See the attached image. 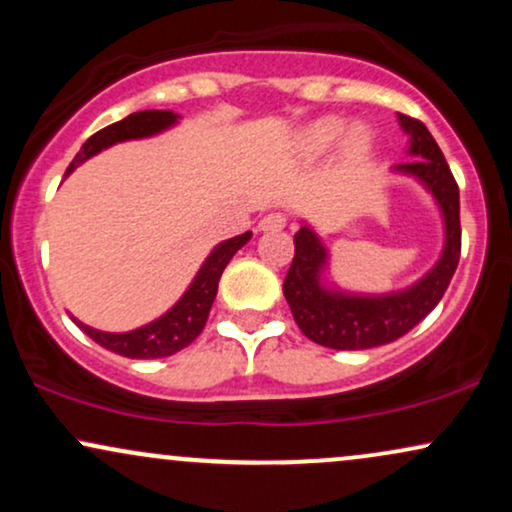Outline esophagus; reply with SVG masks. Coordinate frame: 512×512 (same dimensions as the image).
<instances>
[{"label":"esophagus","instance_id":"34e87169","mask_svg":"<svg viewBox=\"0 0 512 512\" xmlns=\"http://www.w3.org/2000/svg\"><path fill=\"white\" fill-rule=\"evenodd\" d=\"M286 226V216L279 214V211H272V214L262 216L260 231H281Z\"/></svg>","mask_w":512,"mask_h":512}]
</instances>
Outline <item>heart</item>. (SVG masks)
<instances>
[{"instance_id":"1","label":"heart","mask_w":512,"mask_h":512,"mask_svg":"<svg viewBox=\"0 0 512 512\" xmlns=\"http://www.w3.org/2000/svg\"><path fill=\"white\" fill-rule=\"evenodd\" d=\"M342 132H344L342 120H334V117H330V120H322L308 129V134H305V146H308L310 151H315V154H322V151L330 149V146L342 137ZM366 142H368V132L363 127H356L354 134H351V144H354L356 149H363Z\"/></svg>"}]
</instances>
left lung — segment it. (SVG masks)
<instances>
[{
  "label": "left lung",
  "mask_w": 512,
  "mask_h": 512,
  "mask_svg": "<svg viewBox=\"0 0 512 512\" xmlns=\"http://www.w3.org/2000/svg\"><path fill=\"white\" fill-rule=\"evenodd\" d=\"M399 125L409 134V154L416 158L399 163L395 170L419 178L436 197L445 221L443 255L436 267L407 291L385 293V296H354V293L330 291L320 284L327 250L308 226H301V231L293 236L296 255L284 279V296L296 325L315 344L358 351L404 337L436 308L460 262V190L448 161L424 122L399 115Z\"/></svg>",
  "instance_id": "1"
}]
</instances>
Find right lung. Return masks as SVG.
I'll return each instance as SVG.
<instances>
[{
	"mask_svg": "<svg viewBox=\"0 0 512 512\" xmlns=\"http://www.w3.org/2000/svg\"><path fill=\"white\" fill-rule=\"evenodd\" d=\"M175 122H178V115H175L173 110H142V113L127 115L125 120L103 127L101 132H96L91 139H86V144L81 146V151L74 156V161L69 163L64 175H69L72 170L79 168L86 158L96 156L98 151L108 149V146H113L117 142H127V139L151 137V134L163 132V129L175 125ZM250 236L252 233L248 231L243 233V236L228 238L216 245V248L211 250V255L204 260L202 269H199L195 281L190 284V289L185 291V296H182L166 315L149 322V325L139 327V330L113 334L93 330V327L76 320V317H72V320L93 339V342L101 344L103 349L115 351V354L120 356L163 358L178 354L180 349H185V346L195 342L199 332L204 330L211 303H214L216 291H219V279L223 269L231 262V257L248 243Z\"/></svg>",
	"mask_w": 512,
	"mask_h": 512,
	"instance_id": "right-lung-1",
	"label": "right lung"
}]
</instances>
